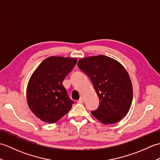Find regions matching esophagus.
I'll return each mask as SVG.
<instances>
[{
	"instance_id": "esophagus-1",
	"label": "esophagus",
	"mask_w": 160,
	"mask_h": 160,
	"mask_svg": "<svg viewBox=\"0 0 160 160\" xmlns=\"http://www.w3.org/2000/svg\"><path fill=\"white\" fill-rule=\"evenodd\" d=\"M78 102L80 103V104L83 103L84 102V98L82 97H81L79 99V100H78Z\"/></svg>"
}]
</instances>
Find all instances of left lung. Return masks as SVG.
<instances>
[{
    "instance_id": "8db88e82",
    "label": "left lung",
    "mask_w": 160,
    "mask_h": 160,
    "mask_svg": "<svg viewBox=\"0 0 160 160\" xmlns=\"http://www.w3.org/2000/svg\"><path fill=\"white\" fill-rule=\"evenodd\" d=\"M78 66L89 77L99 98V106L92 115L105 124L120 121L127 114L132 99L131 81L123 66L103 55L80 59Z\"/></svg>"
}]
</instances>
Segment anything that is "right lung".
Listing matches in <instances>:
<instances>
[{"mask_svg": "<svg viewBox=\"0 0 160 160\" xmlns=\"http://www.w3.org/2000/svg\"><path fill=\"white\" fill-rule=\"evenodd\" d=\"M77 59L51 56L39 64L29 81L27 100L36 117L54 123L67 113L74 103L62 84Z\"/></svg>", "mask_w": 160, "mask_h": 160, "instance_id": "1", "label": "right lung"}]
</instances>
